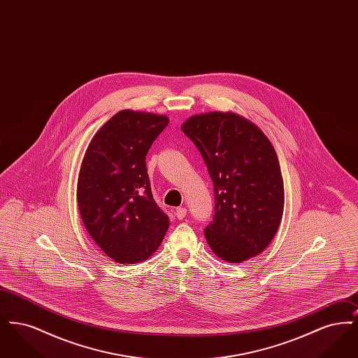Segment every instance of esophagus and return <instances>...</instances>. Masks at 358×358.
I'll return each mask as SVG.
<instances>
[{"label":"esophagus","mask_w":358,"mask_h":358,"mask_svg":"<svg viewBox=\"0 0 358 358\" xmlns=\"http://www.w3.org/2000/svg\"><path fill=\"white\" fill-rule=\"evenodd\" d=\"M187 208H177V209H176V216H177V219H180V220H182V219L187 216Z\"/></svg>","instance_id":"esophagus-1"}]
</instances>
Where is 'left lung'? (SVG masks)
<instances>
[{
    "mask_svg": "<svg viewBox=\"0 0 358 358\" xmlns=\"http://www.w3.org/2000/svg\"><path fill=\"white\" fill-rule=\"evenodd\" d=\"M181 130L203 155L213 182L215 216L204 231L210 250L228 263L259 255L278 232L285 208L273 143L232 111L193 115Z\"/></svg>",
    "mask_w": 358,
    "mask_h": 358,
    "instance_id": "8db88e82",
    "label": "left lung"
}]
</instances>
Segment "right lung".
<instances>
[{
	"label": "right lung",
	"mask_w": 358,
	"mask_h": 358,
	"mask_svg": "<svg viewBox=\"0 0 358 358\" xmlns=\"http://www.w3.org/2000/svg\"><path fill=\"white\" fill-rule=\"evenodd\" d=\"M169 118L122 110L91 139L78 177L85 229L108 257L136 264L153 255L169 228L154 201L146 154Z\"/></svg>",
	"instance_id": "1"
}]
</instances>
